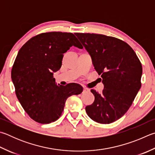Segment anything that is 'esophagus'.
Segmentation results:
<instances>
[{"mask_svg":"<svg viewBox=\"0 0 155 155\" xmlns=\"http://www.w3.org/2000/svg\"><path fill=\"white\" fill-rule=\"evenodd\" d=\"M89 91V89L88 88H86V87H83V92H88Z\"/></svg>","mask_w":155,"mask_h":155,"instance_id":"esophagus-1","label":"esophagus"}]
</instances>
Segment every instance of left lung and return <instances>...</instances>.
I'll list each match as a JSON object with an SVG mask.
<instances>
[{
	"instance_id": "1",
	"label": "left lung",
	"mask_w": 155,
	"mask_h": 155,
	"mask_svg": "<svg viewBox=\"0 0 155 155\" xmlns=\"http://www.w3.org/2000/svg\"><path fill=\"white\" fill-rule=\"evenodd\" d=\"M91 56L94 68L104 85L95 89L94 103L87 114L94 121L109 124L124 115L141 87L142 66L133 49L120 39L99 34L74 33Z\"/></svg>"
}]
</instances>
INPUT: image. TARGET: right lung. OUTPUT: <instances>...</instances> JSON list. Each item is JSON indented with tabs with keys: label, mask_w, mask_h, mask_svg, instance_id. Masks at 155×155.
Segmentation results:
<instances>
[{
	"label": "right lung",
	"mask_w": 155,
	"mask_h": 155,
	"mask_svg": "<svg viewBox=\"0 0 155 155\" xmlns=\"http://www.w3.org/2000/svg\"><path fill=\"white\" fill-rule=\"evenodd\" d=\"M72 46L83 48L72 33L51 32L33 36L19 51L11 78L19 102L36 122L48 124L57 120L67 98L83 91L77 84L58 86L53 77L61 68L64 53Z\"/></svg>",
	"instance_id": "add662e5"
}]
</instances>
